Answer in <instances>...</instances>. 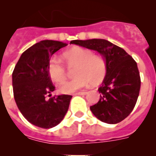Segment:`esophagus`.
<instances>
[{"instance_id": "34e87169", "label": "esophagus", "mask_w": 156, "mask_h": 156, "mask_svg": "<svg viewBox=\"0 0 156 156\" xmlns=\"http://www.w3.org/2000/svg\"><path fill=\"white\" fill-rule=\"evenodd\" d=\"M87 93V92L85 91V90H83V91H79V92H77V93L75 94V95H85Z\"/></svg>"}]
</instances>
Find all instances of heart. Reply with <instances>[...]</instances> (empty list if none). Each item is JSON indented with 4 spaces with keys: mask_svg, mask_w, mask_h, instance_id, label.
Instances as JSON below:
<instances>
[{
    "mask_svg": "<svg viewBox=\"0 0 156 156\" xmlns=\"http://www.w3.org/2000/svg\"><path fill=\"white\" fill-rule=\"evenodd\" d=\"M65 64L68 67H73L75 78L67 81L60 87V91L71 94L82 89L91 82L98 83L104 79L107 72V65L104 58L94 54L88 49L74 48L62 54ZM48 73L51 79L57 84L62 83L66 79V69L59 59L51 58L48 64Z\"/></svg>",
    "mask_w": 156,
    "mask_h": 156,
    "instance_id": "1",
    "label": "heart"
}]
</instances>
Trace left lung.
<instances>
[{
  "label": "left lung",
  "mask_w": 156,
  "mask_h": 156,
  "mask_svg": "<svg viewBox=\"0 0 156 156\" xmlns=\"http://www.w3.org/2000/svg\"><path fill=\"white\" fill-rule=\"evenodd\" d=\"M70 44L97 51L105 58L107 72L98 88L100 99L90 107L94 115L109 124L126 119L134 108L140 88V73L134 59L106 40H76Z\"/></svg>",
  "instance_id": "8db88e82"
}]
</instances>
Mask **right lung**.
Masks as SVG:
<instances>
[{"mask_svg":"<svg viewBox=\"0 0 156 156\" xmlns=\"http://www.w3.org/2000/svg\"><path fill=\"white\" fill-rule=\"evenodd\" d=\"M66 46V43L49 40L37 43L22 54L12 73L18 108L30 123L39 127L57 126L68 111L71 95L46 98L55 90L48 75V62L52 55Z\"/></svg>","mask_w":156,"mask_h":156,"instance_id":"add662e5","label":"right lung"}]
</instances>
